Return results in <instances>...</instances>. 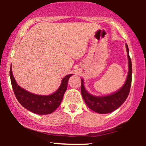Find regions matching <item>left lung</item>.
I'll use <instances>...</instances> for the list:
<instances>
[{"label": "left lung", "instance_id": "left-lung-1", "mask_svg": "<svg viewBox=\"0 0 146 146\" xmlns=\"http://www.w3.org/2000/svg\"><path fill=\"white\" fill-rule=\"evenodd\" d=\"M126 49L128 58L129 71L127 74L126 81L121 88L112 94L106 96L96 97L91 95L86 90L83 84V80L81 81V94L82 98L88 106L92 110L99 113H108L112 112L118 108L125 101L128 96L130 90L131 84V76H132V66H131V58L129 55L128 46L126 44Z\"/></svg>", "mask_w": 146, "mask_h": 146}]
</instances>
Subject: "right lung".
Segmentation results:
<instances>
[{"label":"right lung","instance_id":"add662e5","mask_svg":"<svg viewBox=\"0 0 146 146\" xmlns=\"http://www.w3.org/2000/svg\"><path fill=\"white\" fill-rule=\"evenodd\" d=\"M72 74H68L62 80L58 90L49 96H40L26 91L16 82L12 70H10V77L14 93L18 101L24 108L32 112L40 115L49 114L59 106L62 100L64 94L67 89L68 82Z\"/></svg>","mask_w":146,"mask_h":146}]
</instances>
